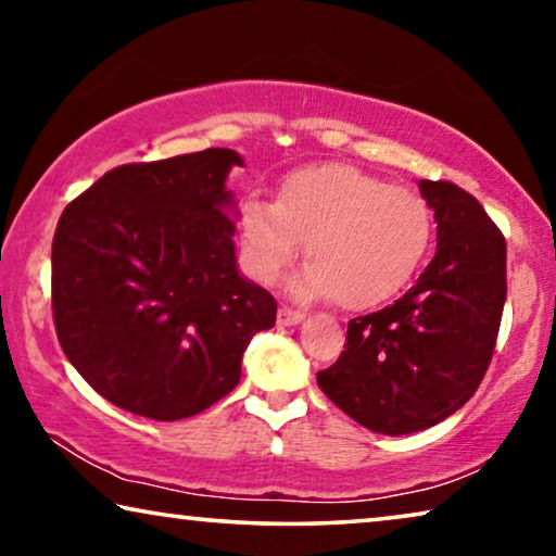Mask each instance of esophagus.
I'll list each match as a JSON object with an SVG mask.
<instances>
[{
	"mask_svg": "<svg viewBox=\"0 0 556 556\" xmlns=\"http://www.w3.org/2000/svg\"><path fill=\"white\" fill-rule=\"evenodd\" d=\"M304 319V312L302 309H292V306H279L277 312V321L281 326H294Z\"/></svg>",
	"mask_w": 556,
	"mask_h": 556,
	"instance_id": "34e87169",
	"label": "esophagus"
}]
</instances>
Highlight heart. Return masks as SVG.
I'll return each mask as SVG.
<instances>
[{
	"mask_svg": "<svg viewBox=\"0 0 556 556\" xmlns=\"http://www.w3.org/2000/svg\"><path fill=\"white\" fill-rule=\"evenodd\" d=\"M433 215L416 190L351 165H312L279 182L275 202L242 205L250 269L275 281L304 242V294H333L346 309L391 299L426 257Z\"/></svg>",
	"mask_w": 556,
	"mask_h": 556,
	"instance_id": "obj_1",
	"label": "heart"
}]
</instances>
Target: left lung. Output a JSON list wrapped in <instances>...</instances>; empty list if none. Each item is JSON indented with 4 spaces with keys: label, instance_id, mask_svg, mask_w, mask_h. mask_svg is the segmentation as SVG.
<instances>
[{
    "label": "left lung",
    "instance_id": "8db88e82",
    "mask_svg": "<svg viewBox=\"0 0 556 556\" xmlns=\"http://www.w3.org/2000/svg\"><path fill=\"white\" fill-rule=\"evenodd\" d=\"M438 250L408 292L349 321L337 364L316 374L326 399L361 426L408 435L472 399L497 343L507 296L505 235L470 192L420 180Z\"/></svg>",
    "mask_w": 556,
    "mask_h": 556
}]
</instances>
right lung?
<instances>
[{
  "mask_svg": "<svg viewBox=\"0 0 556 556\" xmlns=\"http://www.w3.org/2000/svg\"><path fill=\"white\" fill-rule=\"evenodd\" d=\"M230 148L113 167L66 205L51 244L61 349L96 393L153 420L225 399L277 302L237 271Z\"/></svg>",
  "mask_w": 556,
  "mask_h": 556,
  "instance_id": "1",
  "label": "right lung"
}]
</instances>
